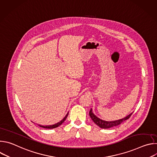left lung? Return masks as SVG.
Wrapping results in <instances>:
<instances>
[{"label":"left lung","mask_w":157,"mask_h":157,"mask_svg":"<svg viewBox=\"0 0 157 157\" xmlns=\"http://www.w3.org/2000/svg\"><path fill=\"white\" fill-rule=\"evenodd\" d=\"M132 114V113L130 114L129 115H128L127 116H126L124 118H122L121 119H119L117 121H103V120L99 119L96 115H94V114L93 113L92 109H91L90 111H89V116H90L91 119L93 121V122L97 125H98L100 128H111V127H114V126L119 125L121 124H122L123 122H124L125 121L128 119Z\"/></svg>","instance_id":"left-lung-1"}]
</instances>
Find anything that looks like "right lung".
<instances>
[{"instance_id":"add662e5","label":"right lung","mask_w":157,"mask_h":157,"mask_svg":"<svg viewBox=\"0 0 157 157\" xmlns=\"http://www.w3.org/2000/svg\"><path fill=\"white\" fill-rule=\"evenodd\" d=\"M68 113H67V114L66 115V116H65L61 121H59V122H58V123H56V124H55L50 125H39L40 127H43V128H56V127H58V126H59L60 125H61V124L64 122V121L66 120L67 116H68Z\"/></svg>"}]
</instances>
